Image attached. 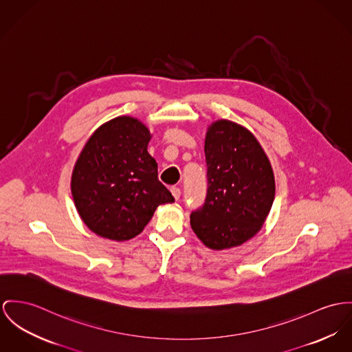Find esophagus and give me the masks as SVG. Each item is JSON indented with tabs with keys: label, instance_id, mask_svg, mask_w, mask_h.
Wrapping results in <instances>:
<instances>
[{
	"label": "esophagus",
	"instance_id": "esophagus-1",
	"mask_svg": "<svg viewBox=\"0 0 352 352\" xmlns=\"http://www.w3.org/2000/svg\"><path fill=\"white\" fill-rule=\"evenodd\" d=\"M171 194L174 195L175 199H179V197H181V189H179V188H171Z\"/></svg>",
	"mask_w": 352,
	"mask_h": 352
}]
</instances>
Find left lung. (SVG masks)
<instances>
[{
    "label": "left lung",
    "mask_w": 352,
    "mask_h": 352,
    "mask_svg": "<svg viewBox=\"0 0 352 352\" xmlns=\"http://www.w3.org/2000/svg\"><path fill=\"white\" fill-rule=\"evenodd\" d=\"M208 190L190 225L206 246H239L263 226L274 199L271 163L243 126L218 120L205 139Z\"/></svg>",
    "instance_id": "obj_1"
}]
</instances>
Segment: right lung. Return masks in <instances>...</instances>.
I'll return each instance as SVG.
<instances>
[{
	"instance_id": "1",
	"label": "right lung",
	"mask_w": 352,
	"mask_h": 352,
	"mask_svg": "<svg viewBox=\"0 0 352 352\" xmlns=\"http://www.w3.org/2000/svg\"><path fill=\"white\" fill-rule=\"evenodd\" d=\"M148 140L144 124L119 116L99 127L82 148L71 190L81 219L94 233L130 240L160 205L174 202L158 179V164L147 153Z\"/></svg>"
}]
</instances>
